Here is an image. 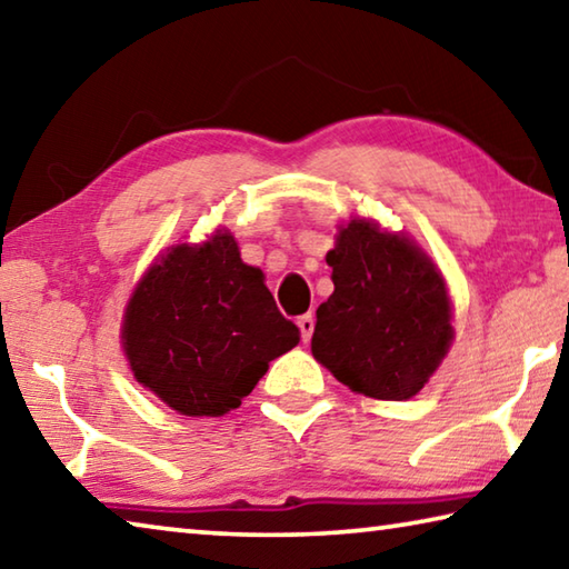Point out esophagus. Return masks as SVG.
Returning a JSON list of instances; mask_svg holds the SVG:
<instances>
[{
  "label": "esophagus",
  "instance_id": "34e87169",
  "mask_svg": "<svg viewBox=\"0 0 569 569\" xmlns=\"http://www.w3.org/2000/svg\"><path fill=\"white\" fill-rule=\"evenodd\" d=\"M313 326H316V321H313L311 313H303L301 319H298V329H301V339H303V341H311Z\"/></svg>",
  "mask_w": 569,
  "mask_h": 569
}]
</instances>
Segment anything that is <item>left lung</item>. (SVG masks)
<instances>
[{"label": "left lung", "mask_w": 569, "mask_h": 569, "mask_svg": "<svg viewBox=\"0 0 569 569\" xmlns=\"http://www.w3.org/2000/svg\"><path fill=\"white\" fill-rule=\"evenodd\" d=\"M326 263L333 293L316 311L313 359L363 397L411 399L455 339L439 268L409 236L366 218L341 226Z\"/></svg>", "instance_id": "8db88e82"}]
</instances>
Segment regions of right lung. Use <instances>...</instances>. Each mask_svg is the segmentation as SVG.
Here are the masks:
<instances>
[{
  "label": "right lung",
  "mask_w": 569,
  "mask_h": 569,
  "mask_svg": "<svg viewBox=\"0 0 569 569\" xmlns=\"http://www.w3.org/2000/svg\"><path fill=\"white\" fill-rule=\"evenodd\" d=\"M298 341L263 271L240 261L228 230L168 248L134 286L122 319L134 379L182 417L238 409L268 363Z\"/></svg>",
  "instance_id": "obj_1"
}]
</instances>
